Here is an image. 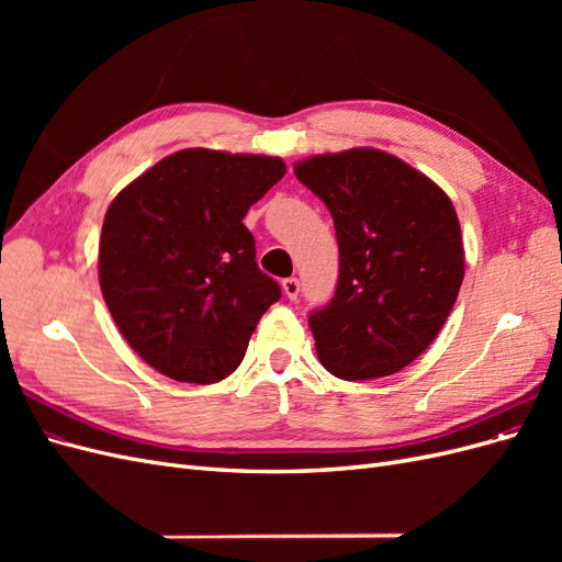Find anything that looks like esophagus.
<instances>
[{
  "instance_id": "1",
  "label": "esophagus",
  "mask_w": 562,
  "mask_h": 562,
  "mask_svg": "<svg viewBox=\"0 0 562 562\" xmlns=\"http://www.w3.org/2000/svg\"><path fill=\"white\" fill-rule=\"evenodd\" d=\"M281 285H283V293H285L288 300H297V295H300V281L295 277L283 279Z\"/></svg>"
}]
</instances>
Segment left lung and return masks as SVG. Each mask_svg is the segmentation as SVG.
Listing matches in <instances>:
<instances>
[{
    "instance_id": "8db88e82",
    "label": "left lung",
    "mask_w": 562,
    "mask_h": 562,
    "mask_svg": "<svg viewBox=\"0 0 562 562\" xmlns=\"http://www.w3.org/2000/svg\"><path fill=\"white\" fill-rule=\"evenodd\" d=\"M326 203L339 246L333 300L310 314L318 361L339 380L394 375L448 321L464 279L452 201L382 149L353 147L295 164Z\"/></svg>"
}]
</instances>
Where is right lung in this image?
I'll list each match as a JSON object with an SVG mask.
<instances>
[{"label":"right lung","mask_w":562,"mask_h":562,"mask_svg":"<svg viewBox=\"0 0 562 562\" xmlns=\"http://www.w3.org/2000/svg\"><path fill=\"white\" fill-rule=\"evenodd\" d=\"M283 173L279 157L192 147L110 203L100 291L131 349L161 375L213 384L244 361L255 326L281 297L255 262L244 217Z\"/></svg>","instance_id":"obj_1"}]
</instances>
